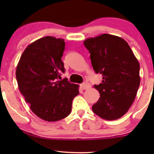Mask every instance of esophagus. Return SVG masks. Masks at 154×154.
<instances>
[{
    "label": "esophagus",
    "mask_w": 154,
    "mask_h": 154,
    "mask_svg": "<svg viewBox=\"0 0 154 154\" xmlns=\"http://www.w3.org/2000/svg\"><path fill=\"white\" fill-rule=\"evenodd\" d=\"M90 88V85L87 82H85V83H82L81 85V88L83 90H87L88 88Z\"/></svg>",
    "instance_id": "1"
}]
</instances>
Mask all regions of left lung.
<instances>
[{"instance_id":"obj_1","label":"left lung","mask_w":154,"mask_h":154,"mask_svg":"<svg viewBox=\"0 0 154 154\" xmlns=\"http://www.w3.org/2000/svg\"><path fill=\"white\" fill-rule=\"evenodd\" d=\"M90 53L92 66L102 75L94 85L100 97L93 112L107 121L119 119L132 106L140 84V64L123 38L104 33L83 41Z\"/></svg>"}]
</instances>
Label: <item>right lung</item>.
I'll return each mask as SVG.
<instances>
[{"label": "right lung", "mask_w": 154, "mask_h": 154, "mask_svg": "<svg viewBox=\"0 0 154 154\" xmlns=\"http://www.w3.org/2000/svg\"><path fill=\"white\" fill-rule=\"evenodd\" d=\"M64 39L45 36L27 46L16 69L18 88L31 110L48 122L70 114L72 101L79 93V85L61 79L64 73L62 57Z\"/></svg>", "instance_id": "1"}]
</instances>
